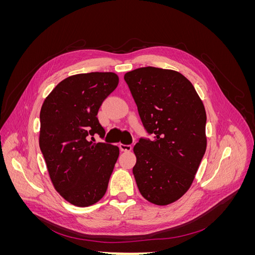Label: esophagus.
<instances>
[{
    "label": "esophagus",
    "instance_id": "obj_1",
    "mask_svg": "<svg viewBox=\"0 0 255 255\" xmlns=\"http://www.w3.org/2000/svg\"><path fill=\"white\" fill-rule=\"evenodd\" d=\"M119 148L121 151L123 152H129L130 150H132V145L130 144H123V143H120L119 144Z\"/></svg>",
    "mask_w": 255,
    "mask_h": 255
}]
</instances>
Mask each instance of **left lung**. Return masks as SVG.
Here are the masks:
<instances>
[{
  "label": "left lung",
  "instance_id": "1",
  "mask_svg": "<svg viewBox=\"0 0 255 255\" xmlns=\"http://www.w3.org/2000/svg\"><path fill=\"white\" fill-rule=\"evenodd\" d=\"M125 81L144 129L154 137H141L134 146L138 189L151 203L170 204L189 189L205 153L204 105L192 84L173 70L138 68Z\"/></svg>",
  "mask_w": 255,
  "mask_h": 255
}]
</instances>
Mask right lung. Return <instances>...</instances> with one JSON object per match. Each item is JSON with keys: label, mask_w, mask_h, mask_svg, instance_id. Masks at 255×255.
Here are the masks:
<instances>
[{"label": "right lung", "mask_w": 255, "mask_h": 255, "mask_svg": "<svg viewBox=\"0 0 255 255\" xmlns=\"http://www.w3.org/2000/svg\"><path fill=\"white\" fill-rule=\"evenodd\" d=\"M118 83L113 72L75 74L61 81L42 104L40 150L54 187L73 205L97 203L109 186L119 148L96 143L94 136H105L97 115Z\"/></svg>", "instance_id": "1"}]
</instances>
